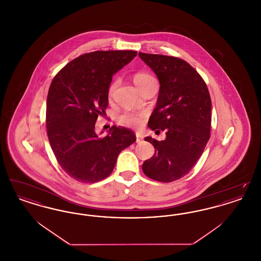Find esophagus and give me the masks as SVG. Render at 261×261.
Segmentation results:
<instances>
[{"label": "esophagus", "instance_id": "esophagus-1", "mask_svg": "<svg viewBox=\"0 0 261 261\" xmlns=\"http://www.w3.org/2000/svg\"><path fill=\"white\" fill-rule=\"evenodd\" d=\"M142 140H143V136L141 135V134H139V133H137L136 134V142L137 143H140V142H142Z\"/></svg>", "mask_w": 261, "mask_h": 261}]
</instances>
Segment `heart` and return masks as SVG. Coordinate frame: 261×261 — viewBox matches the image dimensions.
I'll return each mask as SVG.
<instances>
[{"label":"heart","instance_id":"obj_1","mask_svg":"<svg viewBox=\"0 0 261 261\" xmlns=\"http://www.w3.org/2000/svg\"><path fill=\"white\" fill-rule=\"evenodd\" d=\"M134 83L136 84L137 87L141 88L144 84H146L148 81L153 79V77L151 75L148 74L146 72H138L134 75ZM117 85L116 81H113L111 83L109 90H108V95L109 97H112L115 88ZM143 118H144V114L143 113H138L134 112H122L119 116H118V121L119 123L126 127H130V128H137L139 126H141L143 123Z\"/></svg>","mask_w":261,"mask_h":261}]
</instances>
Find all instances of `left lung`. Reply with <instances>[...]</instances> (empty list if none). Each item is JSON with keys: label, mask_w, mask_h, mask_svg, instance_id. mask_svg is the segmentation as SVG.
<instances>
[{"label": "left lung", "mask_w": 261, "mask_h": 261, "mask_svg": "<svg viewBox=\"0 0 261 261\" xmlns=\"http://www.w3.org/2000/svg\"><path fill=\"white\" fill-rule=\"evenodd\" d=\"M156 74L160 94L149 117V128L165 131L166 139L145 138L154 147V154L143 163L150 179L169 183L195 166L211 138V99L198 71L179 58L139 53Z\"/></svg>", "instance_id": "1"}]
</instances>
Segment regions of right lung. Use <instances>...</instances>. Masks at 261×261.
Returning <instances> with one entry per match:
<instances>
[{
	"instance_id": "obj_1",
	"label": "right lung",
	"mask_w": 261,
	"mask_h": 261,
	"mask_svg": "<svg viewBox=\"0 0 261 261\" xmlns=\"http://www.w3.org/2000/svg\"><path fill=\"white\" fill-rule=\"evenodd\" d=\"M136 50H96L79 56L50 83L46 111L50 148L64 172L81 183L110 176L121 150L136 141L135 133L113 126L99 137L95 123L109 106L112 75L131 62Z\"/></svg>"
}]
</instances>
